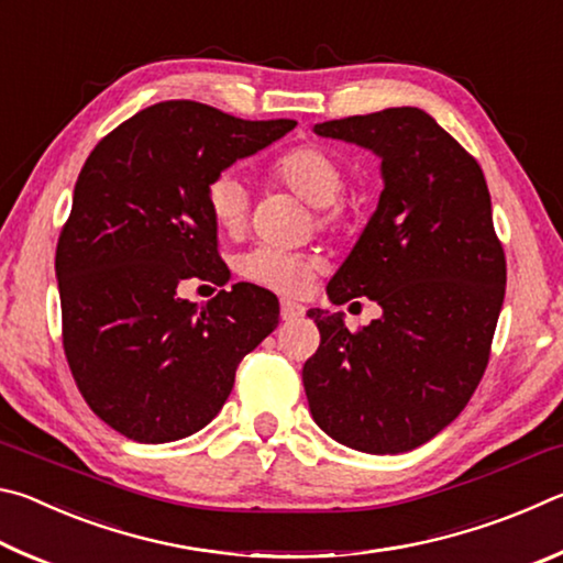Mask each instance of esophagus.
I'll return each instance as SVG.
<instances>
[{"instance_id":"esophagus-1","label":"esophagus","mask_w":563,"mask_h":563,"mask_svg":"<svg viewBox=\"0 0 563 563\" xmlns=\"http://www.w3.org/2000/svg\"><path fill=\"white\" fill-rule=\"evenodd\" d=\"M305 316V308L300 302H292V300H283L280 302V318L285 320V322H290V320H300Z\"/></svg>"}]
</instances>
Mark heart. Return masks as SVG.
Instances as JSON below:
<instances>
[{
    "label": "heart",
    "mask_w": 563,
    "mask_h": 563,
    "mask_svg": "<svg viewBox=\"0 0 563 563\" xmlns=\"http://www.w3.org/2000/svg\"><path fill=\"white\" fill-rule=\"evenodd\" d=\"M271 176L290 188L295 196L310 206H318V225L322 231L338 233L352 223V206L338 198L345 188V168L318 144H300L273 161ZM206 206L213 223L228 235L243 233L247 223V206L251 196L241 176L233 170L213 176L206 186ZM320 261L312 253L285 251L275 245H258L238 258V273L241 278L251 280L261 288H268L278 295H305L310 290Z\"/></svg>",
    "instance_id": "obj_1"
}]
</instances>
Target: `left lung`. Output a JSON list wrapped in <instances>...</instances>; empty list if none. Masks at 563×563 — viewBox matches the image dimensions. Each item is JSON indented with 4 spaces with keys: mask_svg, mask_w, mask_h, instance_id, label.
Masks as SVG:
<instances>
[{
    "mask_svg": "<svg viewBox=\"0 0 563 563\" xmlns=\"http://www.w3.org/2000/svg\"><path fill=\"white\" fill-rule=\"evenodd\" d=\"M383 158L385 188L328 285L335 305L369 298L383 318L350 332L312 308L320 347L302 367L310 415L352 450L399 454L460 417L487 369L507 290L482 166L430 113L399 107L316 123Z\"/></svg>",
    "mask_w": 563,
    "mask_h": 563,
    "instance_id": "left-lung-1",
    "label": "left lung"
}]
</instances>
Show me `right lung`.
<instances>
[{"instance_id": "1", "label": "right lung", "mask_w": 563, "mask_h": 563, "mask_svg": "<svg viewBox=\"0 0 563 563\" xmlns=\"http://www.w3.org/2000/svg\"><path fill=\"white\" fill-rule=\"evenodd\" d=\"M295 129L198 101H161L107 133L74 186L56 243L62 342L91 412L133 442L188 437L221 412L247 352L278 328L253 283L203 305L178 283H228L206 186Z\"/></svg>"}]
</instances>
